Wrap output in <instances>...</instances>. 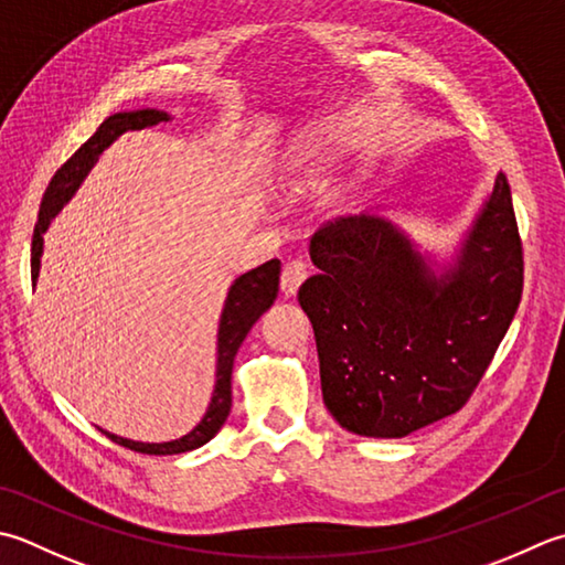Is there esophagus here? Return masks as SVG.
I'll return each instance as SVG.
<instances>
[{"instance_id":"34e87169","label":"esophagus","mask_w":565,"mask_h":565,"mask_svg":"<svg viewBox=\"0 0 565 565\" xmlns=\"http://www.w3.org/2000/svg\"><path fill=\"white\" fill-rule=\"evenodd\" d=\"M306 276H308V269H306L303 262H289V264H286L284 271H281V294L286 298L294 296L298 291V286L306 281Z\"/></svg>"}]
</instances>
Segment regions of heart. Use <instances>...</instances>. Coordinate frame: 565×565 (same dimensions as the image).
<instances>
[{
	"label": "heart",
	"instance_id": "b5f03b06",
	"mask_svg": "<svg viewBox=\"0 0 565 565\" xmlns=\"http://www.w3.org/2000/svg\"><path fill=\"white\" fill-rule=\"evenodd\" d=\"M340 137L338 131L326 127H313L296 137L284 151V159L279 166V191L286 198H298L316 191V188L326 181V175L333 166L335 147Z\"/></svg>",
	"mask_w": 565,
	"mask_h": 565
}]
</instances>
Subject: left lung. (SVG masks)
I'll use <instances>...</instances> for the list:
<instances>
[{"label": "left lung", "mask_w": 565, "mask_h": 565, "mask_svg": "<svg viewBox=\"0 0 565 565\" xmlns=\"http://www.w3.org/2000/svg\"><path fill=\"white\" fill-rule=\"evenodd\" d=\"M318 274L298 289L311 318L320 390L350 434L404 438L456 414L522 301L512 191L490 195L440 266L382 213L342 217L311 239Z\"/></svg>", "instance_id": "8db88e82"}]
</instances>
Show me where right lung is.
<instances>
[{
	"label": "right lung",
	"mask_w": 565,
	"mask_h": 565,
	"mask_svg": "<svg viewBox=\"0 0 565 565\" xmlns=\"http://www.w3.org/2000/svg\"><path fill=\"white\" fill-rule=\"evenodd\" d=\"M169 119H171L169 113H163V109H151V107L131 109V113H117L113 117H107L103 125L97 127L95 135L87 139L58 171H55L46 193H43V201L39 207V223L33 227V239H31L33 286H36L39 269H41L43 232L49 230L53 217L58 215L63 205L75 195L77 188H81V183L85 181V175L93 171L97 159L103 157V151L115 139L125 135V131L153 127L159 125V121H169ZM279 274H281L279 259H271L257 269L237 276V279L232 281L223 313H220V326H217L215 390H213V396H210L205 416L201 418V424L191 430V434H185L175 440H166V444H141V440L121 438L115 434H107V430H103V434L107 438H113L115 444L137 452H147V456H175V452H188L205 446L207 440L213 438L227 422V414L232 406V364H235V355L242 345V340L247 338L252 326L257 323L262 313L269 311L276 294H279Z\"/></svg>",
	"instance_id": "1"
}]
</instances>
